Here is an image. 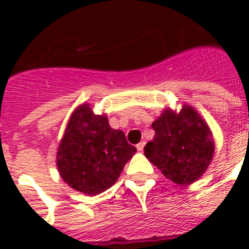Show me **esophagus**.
I'll return each mask as SVG.
<instances>
[{
	"label": "esophagus",
	"mask_w": 249,
	"mask_h": 249,
	"mask_svg": "<svg viewBox=\"0 0 249 249\" xmlns=\"http://www.w3.org/2000/svg\"><path fill=\"white\" fill-rule=\"evenodd\" d=\"M144 143H146V142H144V141H142V142H140V143L137 144V150H138V151H143V147H144Z\"/></svg>",
	"instance_id": "obj_1"
}]
</instances>
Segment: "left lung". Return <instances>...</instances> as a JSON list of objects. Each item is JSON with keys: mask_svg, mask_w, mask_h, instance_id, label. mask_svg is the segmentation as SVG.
<instances>
[{"mask_svg": "<svg viewBox=\"0 0 249 249\" xmlns=\"http://www.w3.org/2000/svg\"><path fill=\"white\" fill-rule=\"evenodd\" d=\"M155 136L144 146V155L168 179L189 185L204 173L213 158L214 144L208 125L195 109L183 106L170 109L152 124Z\"/></svg>", "mask_w": 249, "mask_h": 249, "instance_id": "1", "label": "left lung"}]
</instances>
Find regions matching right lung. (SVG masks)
<instances>
[{
	"label": "right lung",
	"instance_id": "right-lung-1",
	"mask_svg": "<svg viewBox=\"0 0 249 249\" xmlns=\"http://www.w3.org/2000/svg\"><path fill=\"white\" fill-rule=\"evenodd\" d=\"M137 148L121 130L112 129L105 115L97 116L83 105L71 116L59 144L56 165L72 189L97 195L117 181Z\"/></svg>",
	"mask_w": 249,
	"mask_h": 249
}]
</instances>
